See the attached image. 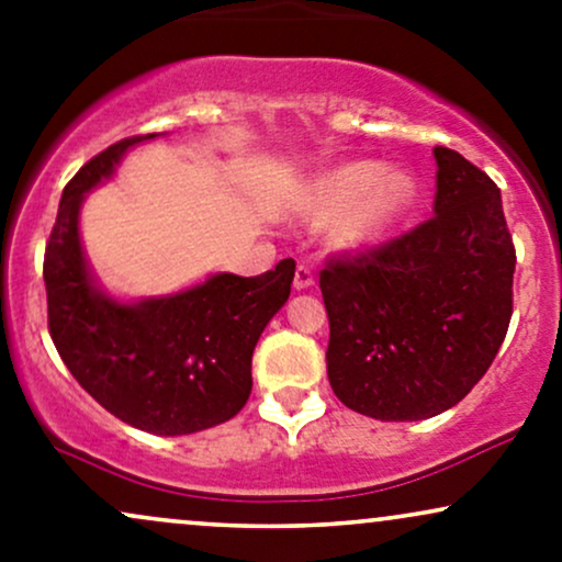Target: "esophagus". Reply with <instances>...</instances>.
<instances>
[{
    "label": "esophagus",
    "instance_id": "esophagus-1",
    "mask_svg": "<svg viewBox=\"0 0 562 562\" xmlns=\"http://www.w3.org/2000/svg\"><path fill=\"white\" fill-rule=\"evenodd\" d=\"M315 283V273L310 266H296L294 270V289L302 292V289H310Z\"/></svg>",
    "mask_w": 562,
    "mask_h": 562
}]
</instances>
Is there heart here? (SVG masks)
Listing matches in <instances>:
<instances>
[{
    "label": "heart",
    "instance_id": "heart-1",
    "mask_svg": "<svg viewBox=\"0 0 562 562\" xmlns=\"http://www.w3.org/2000/svg\"><path fill=\"white\" fill-rule=\"evenodd\" d=\"M418 183L402 168L360 160L326 170L296 202V221L331 228L328 244L341 255H366L397 228L413 207Z\"/></svg>",
    "mask_w": 562,
    "mask_h": 562
}]
</instances>
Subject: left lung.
I'll list each match as a JSON object with an SVG mask.
<instances>
[{"label":"left lung","instance_id":"obj_1","mask_svg":"<svg viewBox=\"0 0 562 562\" xmlns=\"http://www.w3.org/2000/svg\"><path fill=\"white\" fill-rule=\"evenodd\" d=\"M434 215L321 270L334 394L375 420L450 411L490 371L513 315L516 247L484 170L434 147Z\"/></svg>","mask_w":562,"mask_h":562}]
</instances>
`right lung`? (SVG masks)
Listing matches in <instances>:
<instances>
[{"instance_id": "right-lung-1", "label": "right lung", "mask_w": 562, "mask_h": 562, "mask_svg": "<svg viewBox=\"0 0 562 562\" xmlns=\"http://www.w3.org/2000/svg\"><path fill=\"white\" fill-rule=\"evenodd\" d=\"M112 144L70 178L44 252L49 334L72 379L123 424L160 437L226 424L252 392V352L289 300L294 260L252 279L215 273L170 296L117 302L86 266L78 213L86 191L112 176L125 149Z\"/></svg>"}]
</instances>
